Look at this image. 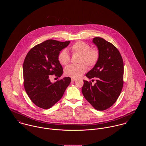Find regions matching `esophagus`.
Segmentation results:
<instances>
[{"instance_id": "esophagus-1", "label": "esophagus", "mask_w": 146, "mask_h": 146, "mask_svg": "<svg viewBox=\"0 0 146 146\" xmlns=\"http://www.w3.org/2000/svg\"><path fill=\"white\" fill-rule=\"evenodd\" d=\"M76 80H77V79H75V78H72L71 79L72 82H75Z\"/></svg>"}]
</instances>
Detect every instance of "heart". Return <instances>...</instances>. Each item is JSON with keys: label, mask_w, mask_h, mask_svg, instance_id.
<instances>
[{"label": "heart", "mask_w": 146, "mask_h": 146, "mask_svg": "<svg viewBox=\"0 0 146 146\" xmlns=\"http://www.w3.org/2000/svg\"><path fill=\"white\" fill-rule=\"evenodd\" d=\"M73 54H79L78 64H71L64 69L66 76L72 78H78L84 74L87 66L92 68L96 65L100 59V52L96 48H92L87 42L79 41L75 42L71 47ZM58 61L62 65H67L70 62V57L68 52L63 49L58 54Z\"/></svg>", "instance_id": "obj_1"}]
</instances>
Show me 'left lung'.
<instances>
[{
  "label": "left lung",
  "instance_id": "obj_1",
  "mask_svg": "<svg viewBox=\"0 0 146 146\" xmlns=\"http://www.w3.org/2000/svg\"><path fill=\"white\" fill-rule=\"evenodd\" d=\"M93 42L100 52V59L86 76L96 78V83L84 80L82 93L85 98L97 110L104 111L114 104L123 89L124 63L119 50L111 42L100 37Z\"/></svg>",
  "mask_w": 146,
  "mask_h": 146
}]
</instances>
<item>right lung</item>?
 Wrapping results in <instances>:
<instances>
[{"label":"right lung","instance_id":"add662e5","mask_svg":"<svg viewBox=\"0 0 146 146\" xmlns=\"http://www.w3.org/2000/svg\"><path fill=\"white\" fill-rule=\"evenodd\" d=\"M70 42L47 40L31 48L25 58L24 88L31 101L40 108L48 109L56 104L71 83L70 77L53 83L49 79L50 75L62 76L63 68L58 61V54Z\"/></svg>","mask_w":146,"mask_h":146}]
</instances>
